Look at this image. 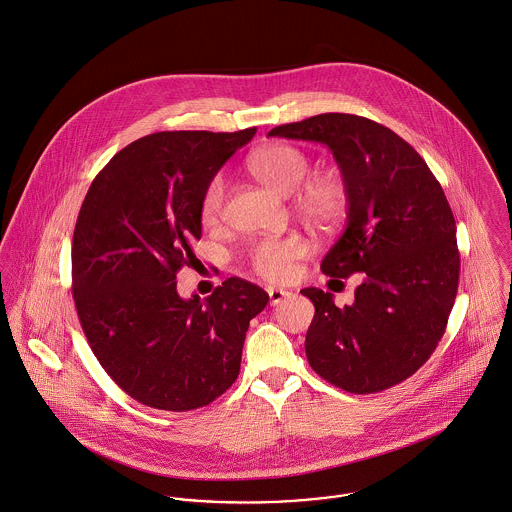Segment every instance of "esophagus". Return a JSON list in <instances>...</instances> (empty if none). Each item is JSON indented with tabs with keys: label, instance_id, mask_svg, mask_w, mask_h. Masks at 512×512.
Wrapping results in <instances>:
<instances>
[{
	"label": "esophagus",
	"instance_id": "obj_1",
	"mask_svg": "<svg viewBox=\"0 0 512 512\" xmlns=\"http://www.w3.org/2000/svg\"><path fill=\"white\" fill-rule=\"evenodd\" d=\"M268 295H270V303L272 305H279L283 299H287L291 293L285 291V289H279V287H268Z\"/></svg>",
	"mask_w": 512,
	"mask_h": 512
}]
</instances>
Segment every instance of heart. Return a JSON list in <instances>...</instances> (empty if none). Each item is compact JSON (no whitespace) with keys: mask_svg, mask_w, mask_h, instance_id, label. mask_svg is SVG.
Listing matches in <instances>:
<instances>
[{"mask_svg":"<svg viewBox=\"0 0 512 512\" xmlns=\"http://www.w3.org/2000/svg\"><path fill=\"white\" fill-rule=\"evenodd\" d=\"M250 174L262 186L279 195L295 193L309 176V156L293 144H270L248 158ZM225 203V182L215 178L201 199V221L213 227L221 219ZM297 211L317 229L334 227L348 209V187L336 176H321L307 182L297 195ZM307 254V244L299 236L258 240L248 252L254 274L270 281L291 278L295 262Z\"/></svg>","mask_w":512,"mask_h":512,"instance_id":"1","label":"heart"}]
</instances>
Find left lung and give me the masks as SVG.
<instances>
[{
    "label": "left lung",
    "instance_id": "1",
    "mask_svg": "<svg viewBox=\"0 0 512 512\" xmlns=\"http://www.w3.org/2000/svg\"><path fill=\"white\" fill-rule=\"evenodd\" d=\"M268 137L330 148L348 187L346 229L326 252L330 278L362 274L354 303L305 287L315 305L305 352L311 368L350 393L405 381L438 346L458 293L456 221L419 152L366 117L323 113Z\"/></svg>",
    "mask_w": 512,
    "mask_h": 512
}]
</instances>
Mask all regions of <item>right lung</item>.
Returning <instances> with one entry per match:
<instances>
[{"instance_id":"add662e5","label":"right lung","mask_w":512,"mask_h":512,"mask_svg":"<svg viewBox=\"0 0 512 512\" xmlns=\"http://www.w3.org/2000/svg\"><path fill=\"white\" fill-rule=\"evenodd\" d=\"M256 135L166 131L131 142L95 176L72 240V293L101 368L135 401L191 411L240 372L250 321L270 295L229 278L182 299L176 274L195 260L201 199L223 164Z\"/></svg>"}]
</instances>
